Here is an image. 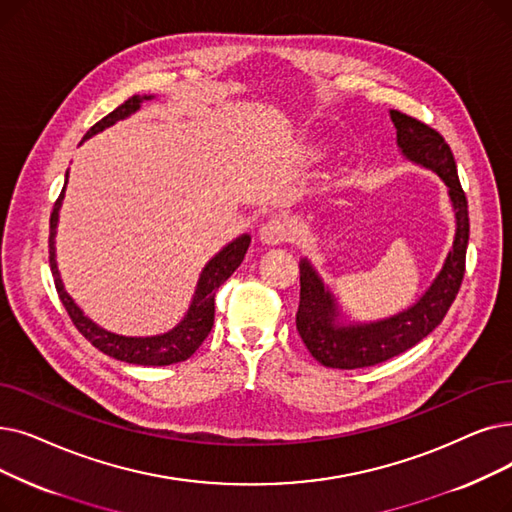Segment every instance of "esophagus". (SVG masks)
<instances>
[{
    "instance_id": "esophagus-1",
    "label": "esophagus",
    "mask_w": 512,
    "mask_h": 512,
    "mask_svg": "<svg viewBox=\"0 0 512 512\" xmlns=\"http://www.w3.org/2000/svg\"><path fill=\"white\" fill-rule=\"evenodd\" d=\"M295 238V224L288 217L276 215L272 219L265 221V224L259 228V240L263 244H282Z\"/></svg>"
}]
</instances>
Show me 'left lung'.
Instances as JSON below:
<instances>
[{
    "label": "left lung",
    "instance_id": "8db88e82",
    "mask_svg": "<svg viewBox=\"0 0 512 512\" xmlns=\"http://www.w3.org/2000/svg\"><path fill=\"white\" fill-rule=\"evenodd\" d=\"M397 146L406 159L435 171L448 186L456 215V234L443 268L412 307L370 324H339V305L307 259H301L297 330L314 358L328 368H366L414 347L446 318L464 278L469 247V203L460 186L454 154L439 131L399 110H389Z\"/></svg>",
    "mask_w": 512,
    "mask_h": 512
}]
</instances>
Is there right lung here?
<instances>
[{
	"label": "right lung",
	"mask_w": 512,
	"mask_h": 512,
	"mask_svg": "<svg viewBox=\"0 0 512 512\" xmlns=\"http://www.w3.org/2000/svg\"><path fill=\"white\" fill-rule=\"evenodd\" d=\"M150 98L152 96H131L121 106H117L113 113L100 119L90 131L85 133L83 140L96 136L98 131L115 125L117 121L129 117L131 113H136L140 104ZM62 198H64V188L58 196V201L54 203V211L50 215V268H52L58 297H60L64 309L69 311V316H71L73 324L77 326V330L96 349L110 355V358L127 362V364L169 366V364L188 360L190 355L203 345V341L211 332L213 320H215V291L236 272V268L242 263L244 253H247L249 244H251V236L249 234L238 236L205 265L201 278H198L196 293L192 297L188 314L173 330L165 332V335H157V337H123V335H115V332H108V330L100 328L96 322L83 316V311L77 307V303L69 297V293L64 291V284L60 280V272L56 265V249H54L58 209L62 205Z\"/></svg>",
	"instance_id": "add662e5"
}]
</instances>
